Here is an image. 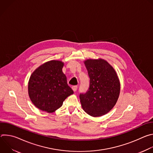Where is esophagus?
Instances as JSON below:
<instances>
[{"label":"esophagus","mask_w":153,"mask_h":153,"mask_svg":"<svg viewBox=\"0 0 153 153\" xmlns=\"http://www.w3.org/2000/svg\"><path fill=\"white\" fill-rule=\"evenodd\" d=\"M71 88L74 91H76L77 90V86H73Z\"/></svg>","instance_id":"1"}]
</instances>
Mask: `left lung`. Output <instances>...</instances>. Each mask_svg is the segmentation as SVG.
Returning <instances> with one entry per match:
<instances>
[{
    "label": "left lung",
    "mask_w": 153,
    "mask_h": 153,
    "mask_svg": "<svg viewBox=\"0 0 153 153\" xmlns=\"http://www.w3.org/2000/svg\"><path fill=\"white\" fill-rule=\"evenodd\" d=\"M90 77V86L79 97L83 110L98 117L108 113L114 107L120 93V82L113 68L103 59L85 62Z\"/></svg>",
    "instance_id": "obj_1"
}]
</instances>
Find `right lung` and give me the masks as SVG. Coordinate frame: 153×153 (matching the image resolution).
<instances>
[{"instance_id":"right-lung-1","label":"right lung","mask_w":153,"mask_h":153,"mask_svg":"<svg viewBox=\"0 0 153 153\" xmlns=\"http://www.w3.org/2000/svg\"><path fill=\"white\" fill-rule=\"evenodd\" d=\"M63 67L62 62L51 60L42 65L31 74L28 94L33 103L40 110L53 113L74 93L62 71Z\"/></svg>"}]
</instances>
